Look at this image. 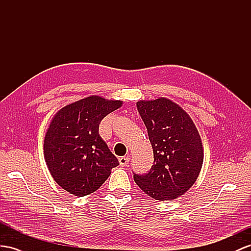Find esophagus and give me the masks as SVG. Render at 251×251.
Instances as JSON below:
<instances>
[{
	"label": "esophagus",
	"instance_id": "obj_1",
	"mask_svg": "<svg viewBox=\"0 0 251 251\" xmlns=\"http://www.w3.org/2000/svg\"><path fill=\"white\" fill-rule=\"evenodd\" d=\"M129 156H124V157H121L119 159V162H120V165L121 166H126L128 163H129Z\"/></svg>",
	"mask_w": 251,
	"mask_h": 251
}]
</instances>
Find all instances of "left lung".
<instances>
[{"label": "left lung", "mask_w": 251, "mask_h": 251, "mask_svg": "<svg viewBox=\"0 0 251 251\" xmlns=\"http://www.w3.org/2000/svg\"><path fill=\"white\" fill-rule=\"evenodd\" d=\"M137 107L149 132L153 165L145 175H133L139 188L157 201H173L188 192L201 174L203 147L188 112L166 99L141 100Z\"/></svg>", "instance_id": "8db88e82"}]
</instances>
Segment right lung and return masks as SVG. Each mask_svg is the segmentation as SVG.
<instances>
[{
    "label": "right lung",
    "instance_id": "obj_1",
    "mask_svg": "<svg viewBox=\"0 0 251 251\" xmlns=\"http://www.w3.org/2000/svg\"><path fill=\"white\" fill-rule=\"evenodd\" d=\"M122 105V100L90 95L62 107L50 120L44 160L56 183L70 194H91L120 164L99 134V125Z\"/></svg>",
    "mask_w": 251,
    "mask_h": 251
}]
</instances>
